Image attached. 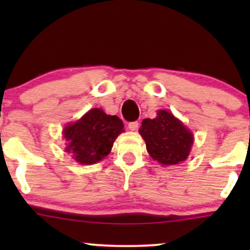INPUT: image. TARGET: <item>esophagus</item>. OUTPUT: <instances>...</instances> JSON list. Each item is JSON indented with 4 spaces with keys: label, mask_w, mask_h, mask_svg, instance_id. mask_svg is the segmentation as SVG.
<instances>
[{
    "label": "esophagus",
    "mask_w": 250,
    "mask_h": 250,
    "mask_svg": "<svg viewBox=\"0 0 250 250\" xmlns=\"http://www.w3.org/2000/svg\"><path fill=\"white\" fill-rule=\"evenodd\" d=\"M128 128L130 129L131 131H135V130H137V128H139V122H137V121H134V122H129V123H128Z\"/></svg>",
    "instance_id": "34e87169"
}]
</instances>
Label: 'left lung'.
Wrapping results in <instances>:
<instances>
[{"instance_id": "obj_1", "label": "left lung", "mask_w": 250, "mask_h": 250, "mask_svg": "<svg viewBox=\"0 0 250 250\" xmlns=\"http://www.w3.org/2000/svg\"><path fill=\"white\" fill-rule=\"evenodd\" d=\"M139 131L149 155L163 166L186 161L194 142L191 131L167 110L157 111L155 119L143 120Z\"/></svg>"}]
</instances>
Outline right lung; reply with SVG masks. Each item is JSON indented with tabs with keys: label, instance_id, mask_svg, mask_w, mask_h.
I'll list each match as a JSON object with an SVG mask.
<instances>
[{
	"label": "right lung",
	"instance_id": "1",
	"mask_svg": "<svg viewBox=\"0 0 250 250\" xmlns=\"http://www.w3.org/2000/svg\"><path fill=\"white\" fill-rule=\"evenodd\" d=\"M123 122L102 109H90L81 119L63 129L65 151L80 165H94L110 153L114 141L122 133Z\"/></svg>",
	"mask_w": 250,
	"mask_h": 250
}]
</instances>
